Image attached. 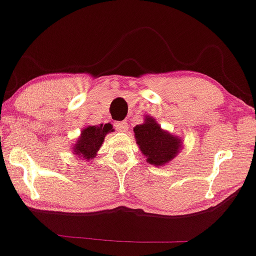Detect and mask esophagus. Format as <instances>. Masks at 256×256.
Returning <instances> with one entry per match:
<instances>
[{
    "instance_id": "esophagus-1",
    "label": "esophagus",
    "mask_w": 256,
    "mask_h": 256,
    "mask_svg": "<svg viewBox=\"0 0 256 256\" xmlns=\"http://www.w3.org/2000/svg\"><path fill=\"white\" fill-rule=\"evenodd\" d=\"M114 128L116 131L126 132L128 128V124L126 122H114Z\"/></svg>"
}]
</instances>
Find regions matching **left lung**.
I'll use <instances>...</instances> for the list:
<instances>
[{"instance_id":"obj_1","label":"left lung","mask_w":256,"mask_h":256,"mask_svg":"<svg viewBox=\"0 0 256 256\" xmlns=\"http://www.w3.org/2000/svg\"><path fill=\"white\" fill-rule=\"evenodd\" d=\"M134 132L140 152L146 156V161L156 167L172 161L181 148V140L163 131L155 119L150 116L144 124L137 125Z\"/></svg>"}]
</instances>
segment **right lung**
I'll use <instances>...</instances> for the list:
<instances>
[{"label": "right lung", "mask_w": 256, "mask_h": 256, "mask_svg": "<svg viewBox=\"0 0 256 256\" xmlns=\"http://www.w3.org/2000/svg\"><path fill=\"white\" fill-rule=\"evenodd\" d=\"M113 126L110 124H101L100 126H88L82 130L81 137L74 148V152L80 158H93L96 155V152L100 149L104 138L107 134L113 131Z\"/></svg>", "instance_id": "add662e5"}]
</instances>
